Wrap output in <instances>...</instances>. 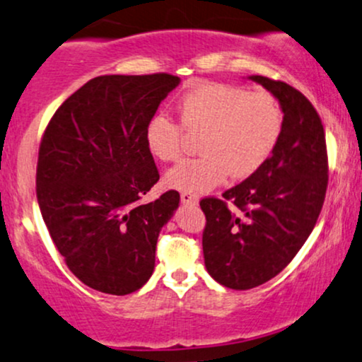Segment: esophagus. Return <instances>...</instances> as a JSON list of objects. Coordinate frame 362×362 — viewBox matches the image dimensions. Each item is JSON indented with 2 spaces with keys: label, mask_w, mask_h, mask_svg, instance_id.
<instances>
[{
  "label": "esophagus",
  "mask_w": 362,
  "mask_h": 362,
  "mask_svg": "<svg viewBox=\"0 0 362 362\" xmlns=\"http://www.w3.org/2000/svg\"><path fill=\"white\" fill-rule=\"evenodd\" d=\"M198 194L193 193H182L181 194V203L182 205H198Z\"/></svg>",
  "instance_id": "obj_1"
}]
</instances>
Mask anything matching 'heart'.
<instances>
[{"instance_id": "obj_1", "label": "heart", "mask_w": 362, "mask_h": 362, "mask_svg": "<svg viewBox=\"0 0 362 362\" xmlns=\"http://www.w3.org/2000/svg\"><path fill=\"white\" fill-rule=\"evenodd\" d=\"M181 124L202 132V156L185 159L165 174V185L182 193H205L228 176L247 177L273 154L281 137L283 110L267 91H245L222 83L191 88L177 101ZM151 154L176 160L182 148V127L165 113L151 118L146 129Z\"/></svg>"}]
</instances>
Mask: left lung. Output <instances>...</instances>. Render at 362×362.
I'll return each mask as SVG.
<instances>
[{"instance_id":"obj_1","label":"left lung","mask_w":362,"mask_h":362,"mask_svg":"<svg viewBox=\"0 0 362 362\" xmlns=\"http://www.w3.org/2000/svg\"><path fill=\"white\" fill-rule=\"evenodd\" d=\"M249 79L279 101L281 137L269 159L223 199L199 202L206 271L232 290L264 284L290 264L315 227L329 181L324 125L313 105L283 81Z\"/></svg>"}]
</instances>
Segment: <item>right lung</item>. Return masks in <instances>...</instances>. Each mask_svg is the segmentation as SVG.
Instances as JSON below:
<instances>
[{
    "label": "right lung",
    "mask_w": 362,
    "mask_h": 362,
    "mask_svg": "<svg viewBox=\"0 0 362 362\" xmlns=\"http://www.w3.org/2000/svg\"><path fill=\"white\" fill-rule=\"evenodd\" d=\"M181 79L100 76L67 98L47 125L37 164L42 218L71 273L93 290L129 295L148 281L160 228L180 193L140 199L159 181L147 123Z\"/></svg>",
    "instance_id": "1"
}]
</instances>
